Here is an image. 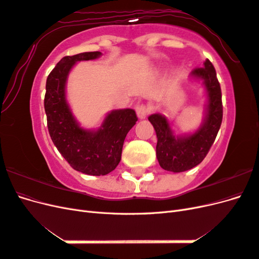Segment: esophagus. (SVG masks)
Listing matches in <instances>:
<instances>
[{"mask_svg":"<svg viewBox=\"0 0 259 259\" xmlns=\"http://www.w3.org/2000/svg\"><path fill=\"white\" fill-rule=\"evenodd\" d=\"M135 111H136V114H137L139 119L143 120V119H146L147 115L149 114V112H150V109H149L144 104H139L135 107Z\"/></svg>","mask_w":259,"mask_h":259,"instance_id":"34e87169","label":"esophagus"}]
</instances>
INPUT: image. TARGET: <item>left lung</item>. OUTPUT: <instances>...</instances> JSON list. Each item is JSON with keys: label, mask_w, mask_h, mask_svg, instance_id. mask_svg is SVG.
Segmentation results:
<instances>
[{"label": "left lung", "mask_w": 259, "mask_h": 259, "mask_svg": "<svg viewBox=\"0 0 259 259\" xmlns=\"http://www.w3.org/2000/svg\"><path fill=\"white\" fill-rule=\"evenodd\" d=\"M190 77L202 81L207 97L205 116L197 131L177 136L165 115L154 113L148 117L158 138L156 159L160 166L174 173L191 169L203 161L214 144L223 121L222 90L211 62L206 59L202 68L193 70Z\"/></svg>", "instance_id": "obj_1"}]
</instances>
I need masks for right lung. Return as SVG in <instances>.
<instances>
[{
	"instance_id": "right-lung-1",
	"label": "right lung",
	"mask_w": 259,
	"mask_h": 259,
	"mask_svg": "<svg viewBox=\"0 0 259 259\" xmlns=\"http://www.w3.org/2000/svg\"><path fill=\"white\" fill-rule=\"evenodd\" d=\"M101 55L86 52L62 58L48 76L44 98L54 145L73 169L93 176L107 175L117 166L124 139L138 120L133 109H117L106 115L97 130H86L74 117L66 97L69 73L77 61L94 60Z\"/></svg>"
}]
</instances>
